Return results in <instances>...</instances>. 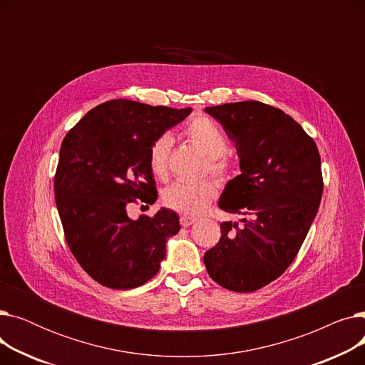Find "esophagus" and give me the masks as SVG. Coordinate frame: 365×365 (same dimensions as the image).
Returning <instances> with one entry per match:
<instances>
[{"label": "esophagus", "instance_id": "obj_1", "mask_svg": "<svg viewBox=\"0 0 365 365\" xmlns=\"http://www.w3.org/2000/svg\"><path fill=\"white\" fill-rule=\"evenodd\" d=\"M197 219L195 217H192V216H180V225L183 226V227H187V226H190L192 225L194 222H195Z\"/></svg>", "mask_w": 365, "mask_h": 365}]
</instances>
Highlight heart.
<instances>
[{"mask_svg":"<svg viewBox=\"0 0 365 365\" xmlns=\"http://www.w3.org/2000/svg\"><path fill=\"white\" fill-rule=\"evenodd\" d=\"M185 136L208 157L205 170L210 171V175L215 176L217 180H225L231 173L232 163L231 158L227 157L229 143L222 128L215 121L204 117V115H198L185 127ZM171 146V134L163 133L155 138L149 148V168L153 176L163 180L168 176ZM215 197L216 186L212 180H200L195 183L175 182L167 186L161 194L163 204L182 215L201 213Z\"/></svg>","mask_w":365,"mask_h":365,"instance_id":"b5f03b06","label":"heart"}]
</instances>
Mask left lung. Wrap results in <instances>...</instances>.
Wrapping results in <instances>:
<instances>
[{
  "label": "left lung",
  "instance_id": "obj_1",
  "mask_svg": "<svg viewBox=\"0 0 365 365\" xmlns=\"http://www.w3.org/2000/svg\"><path fill=\"white\" fill-rule=\"evenodd\" d=\"M238 150L241 175L227 182L219 207L245 216L223 222L204 255L208 275L225 289L256 292L297 256L322 197L319 150L290 115L256 101L205 108Z\"/></svg>",
  "mask_w": 365,
  "mask_h": 365
}]
</instances>
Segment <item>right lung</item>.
I'll return each instance as SVG.
<instances>
[{
	"label": "right lung",
	"instance_id": "obj_1",
	"mask_svg": "<svg viewBox=\"0 0 365 365\" xmlns=\"http://www.w3.org/2000/svg\"><path fill=\"white\" fill-rule=\"evenodd\" d=\"M190 110L115 99L88 110L62 142L54 197L65 240L83 269L109 289L149 281L160 271L167 240L180 231L168 208L131 220L127 205L157 201L149 148Z\"/></svg>",
	"mask_w": 365,
	"mask_h": 365
}]
</instances>
